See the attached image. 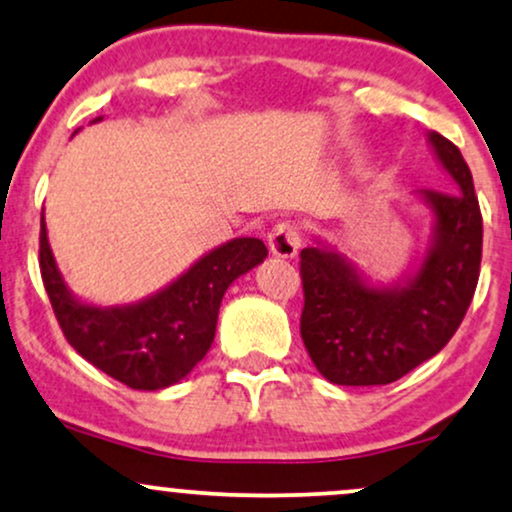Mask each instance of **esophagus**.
Wrapping results in <instances>:
<instances>
[{
	"label": "esophagus",
	"instance_id": "esophagus-1",
	"mask_svg": "<svg viewBox=\"0 0 512 512\" xmlns=\"http://www.w3.org/2000/svg\"><path fill=\"white\" fill-rule=\"evenodd\" d=\"M268 246L277 258H294L301 249V230L292 220L277 223L268 235Z\"/></svg>",
	"mask_w": 512,
	"mask_h": 512
}]
</instances>
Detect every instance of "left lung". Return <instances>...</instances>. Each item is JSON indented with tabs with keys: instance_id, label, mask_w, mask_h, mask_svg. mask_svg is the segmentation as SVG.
<instances>
[{
	"instance_id": "8db88e82",
	"label": "left lung",
	"mask_w": 512,
	"mask_h": 512,
	"mask_svg": "<svg viewBox=\"0 0 512 512\" xmlns=\"http://www.w3.org/2000/svg\"><path fill=\"white\" fill-rule=\"evenodd\" d=\"M427 142L453 192H418L432 232L413 273L380 285L318 237L301 251V339L332 384L396 382L437 356L468 313L482 261V213L460 149L439 132H427Z\"/></svg>"
}]
</instances>
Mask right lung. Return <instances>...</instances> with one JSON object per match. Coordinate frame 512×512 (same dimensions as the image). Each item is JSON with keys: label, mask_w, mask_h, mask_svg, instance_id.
I'll list each match as a JSON object with an SVG mask.
<instances>
[{"label": "right lung", "mask_w": 512, "mask_h": 512, "mask_svg": "<svg viewBox=\"0 0 512 512\" xmlns=\"http://www.w3.org/2000/svg\"><path fill=\"white\" fill-rule=\"evenodd\" d=\"M97 121L102 116L92 123ZM266 256L268 249L261 239H230L142 301L97 306L68 289L49 246L42 213L40 270L68 344L94 368L140 391L166 389L192 372L216 337L227 287Z\"/></svg>", "instance_id": "1"}]
</instances>
